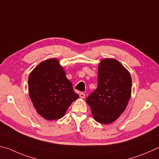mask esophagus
Wrapping results in <instances>:
<instances>
[{
    "label": "esophagus",
    "instance_id": "obj_1",
    "mask_svg": "<svg viewBox=\"0 0 159 159\" xmlns=\"http://www.w3.org/2000/svg\"><path fill=\"white\" fill-rule=\"evenodd\" d=\"M80 97L81 98H85V94L83 93V92H81L80 93Z\"/></svg>",
    "mask_w": 159,
    "mask_h": 159
}]
</instances>
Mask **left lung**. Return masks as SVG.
<instances>
[{
	"mask_svg": "<svg viewBox=\"0 0 159 159\" xmlns=\"http://www.w3.org/2000/svg\"><path fill=\"white\" fill-rule=\"evenodd\" d=\"M98 87L86 99L98 123L109 124L124 112L131 96L129 72L114 58L102 60L98 66Z\"/></svg>",
	"mask_w": 159,
	"mask_h": 159,
	"instance_id": "left-lung-1",
	"label": "left lung"
}]
</instances>
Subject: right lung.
<instances>
[{
	"label": "right lung",
	"mask_w": 159,
	"mask_h": 159,
	"mask_svg": "<svg viewBox=\"0 0 159 159\" xmlns=\"http://www.w3.org/2000/svg\"><path fill=\"white\" fill-rule=\"evenodd\" d=\"M29 96L37 112L47 120L62 118L79 95L56 58L41 62L28 80Z\"/></svg>",
	"instance_id": "1"
}]
</instances>
